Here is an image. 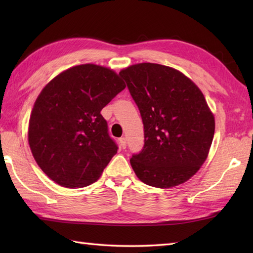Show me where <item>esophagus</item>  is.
Returning a JSON list of instances; mask_svg holds the SVG:
<instances>
[{
    "mask_svg": "<svg viewBox=\"0 0 253 253\" xmlns=\"http://www.w3.org/2000/svg\"><path fill=\"white\" fill-rule=\"evenodd\" d=\"M120 143H121V147H122L123 149H125V148H126V146H127V140H126V138H125V137H122V138L120 139Z\"/></svg>",
    "mask_w": 253,
    "mask_h": 253,
    "instance_id": "34e87169",
    "label": "esophagus"
}]
</instances>
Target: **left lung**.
I'll use <instances>...</instances> for the list:
<instances>
[{
    "label": "left lung",
    "mask_w": 253,
    "mask_h": 253,
    "mask_svg": "<svg viewBox=\"0 0 253 253\" xmlns=\"http://www.w3.org/2000/svg\"><path fill=\"white\" fill-rule=\"evenodd\" d=\"M120 75L143 123V148L130 159L137 177L157 188L187 181L206 161L215 129L200 89L182 73L160 64H136Z\"/></svg>",
    "instance_id": "left-lung-1"
}]
</instances>
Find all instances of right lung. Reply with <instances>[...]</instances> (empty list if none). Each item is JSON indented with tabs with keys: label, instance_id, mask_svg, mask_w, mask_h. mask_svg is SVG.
I'll return each instance as SVG.
<instances>
[{
	"label": "right lung",
	"instance_id": "add662e5",
	"mask_svg": "<svg viewBox=\"0 0 253 253\" xmlns=\"http://www.w3.org/2000/svg\"><path fill=\"white\" fill-rule=\"evenodd\" d=\"M126 88L112 69L94 64L74 66L52 79L32 109L28 141L40 169L56 184H92L117 152L101 115Z\"/></svg>",
	"mask_w": 253,
	"mask_h": 253
}]
</instances>
